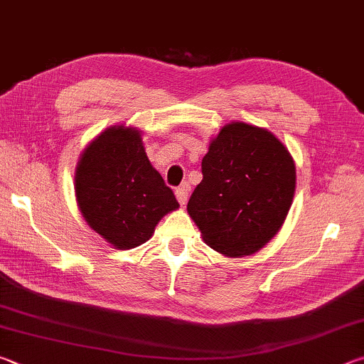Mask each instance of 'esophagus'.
<instances>
[{
    "label": "esophagus",
    "instance_id": "obj_1",
    "mask_svg": "<svg viewBox=\"0 0 364 364\" xmlns=\"http://www.w3.org/2000/svg\"><path fill=\"white\" fill-rule=\"evenodd\" d=\"M189 191H191V186L188 183H183L180 188H176L175 194H176V199L178 202H180L181 205H184L188 202V197H189Z\"/></svg>",
    "mask_w": 364,
    "mask_h": 364
}]
</instances>
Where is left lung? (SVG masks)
Listing matches in <instances>:
<instances>
[{
    "label": "left lung",
    "instance_id": "obj_1",
    "mask_svg": "<svg viewBox=\"0 0 364 364\" xmlns=\"http://www.w3.org/2000/svg\"><path fill=\"white\" fill-rule=\"evenodd\" d=\"M188 213L202 239L226 257L252 255L281 230L295 193V164L273 133L231 122L202 159Z\"/></svg>",
    "mask_w": 364,
    "mask_h": 364
}]
</instances>
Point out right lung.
<instances>
[{
  "label": "right lung",
  "mask_w": 364,
  "mask_h": 364,
  "mask_svg": "<svg viewBox=\"0 0 364 364\" xmlns=\"http://www.w3.org/2000/svg\"><path fill=\"white\" fill-rule=\"evenodd\" d=\"M75 196L86 220L115 249L149 241L176 197L146 156L139 130L115 125L85 147L75 170Z\"/></svg>",
  "instance_id": "1"
}]
</instances>
